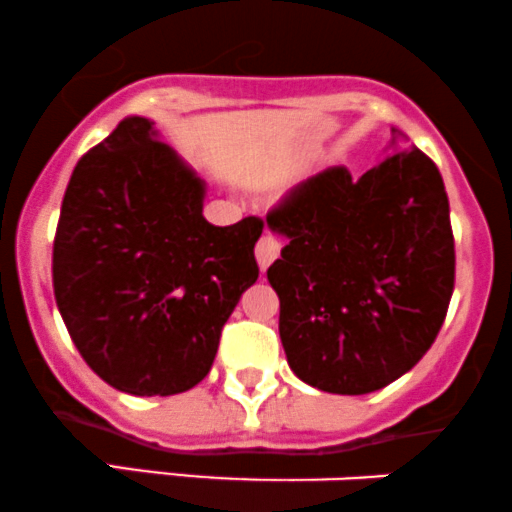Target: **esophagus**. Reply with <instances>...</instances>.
I'll list each match as a JSON object with an SVG mask.
<instances>
[{
    "mask_svg": "<svg viewBox=\"0 0 512 512\" xmlns=\"http://www.w3.org/2000/svg\"><path fill=\"white\" fill-rule=\"evenodd\" d=\"M279 252H281V245H279V240H276L272 233H264V236L257 240V248H255V255H257V262H260V269L264 272V269L269 267V264H272L276 257H279Z\"/></svg>",
    "mask_w": 512,
    "mask_h": 512,
    "instance_id": "esophagus-1",
    "label": "esophagus"
}]
</instances>
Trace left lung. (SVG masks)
Instances as JSON below:
<instances>
[{"instance_id":"left-lung-1","label":"left lung","mask_w":512,"mask_h":512,"mask_svg":"<svg viewBox=\"0 0 512 512\" xmlns=\"http://www.w3.org/2000/svg\"><path fill=\"white\" fill-rule=\"evenodd\" d=\"M267 223L286 238L267 279L303 383L368 395L431 349L455 286V240L443 178L424 151L392 149L358 180L322 170Z\"/></svg>"}]
</instances>
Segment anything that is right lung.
<instances>
[{"instance_id":"right-lung-1","label":"right lung","mask_w":512,"mask_h":512,"mask_svg":"<svg viewBox=\"0 0 512 512\" xmlns=\"http://www.w3.org/2000/svg\"><path fill=\"white\" fill-rule=\"evenodd\" d=\"M207 182L125 117L76 163L52 248L55 301L98 378L137 397L190 390L214 363L221 330L257 281V216L214 226Z\"/></svg>"}]
</instances>
